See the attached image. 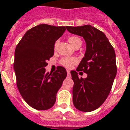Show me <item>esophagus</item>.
Returning <instances> with one entry per match:
<instances>
[{
  "instance_id": "obj_1",
  "label": "esophagus",
  "mask_w": 130,
  "mask_h": 130,
  "mask_svg": "<svg viewBox=\"0 0 130 130\" xmlns=\"http://www.w3.org/2000/svg\"><path fill=\"white\" fill-rule=\"evenodd\" d=\"M67 73H68V75H70V71L69 70H67Z\"/></svg>"
}]
</instances>
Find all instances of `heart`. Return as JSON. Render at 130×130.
<instances>
[{
    "instance_id": "obj_1",
    "label": "heart",
    "mask_w": 130,
    "mask_h": 130,
    "mask_svg": "<svg viewBox=\"0 0 130 130\" xmlns=\"http://www.w3.org/2000/svg\"><path fill=\"white\" fill-rule=\"evenodd\" d=\"M68 41L71 44L72 46H74V45L76 43H77L78 42H82L81 39L77 37H70L68 38ZM57 45H58V42L56 41L55 43V45H54V48H56L57 47ZM78 62V60L76 58H74V57H64L62 58L60 61V63L66 68H72L74 65H75Z\"/></svg>"
}]
</instances>
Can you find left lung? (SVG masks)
<instances>
[{
  "label": "left lung",
  "mask_w": 130,
  "mask_h": 130,
  "mask_svg": "<svg viewBox=\"0 0 130 130\" xmlns=\"http://www.w3.org/2000/svg\"><path fill=\"white\" fill-rule=\"evenodd\" d=\"M70 33L82 37L87 43L84 57L77 71L70 72L74 82L73 104L80 111L91 112L99 108L111 90L117 73L116 53L105 34L91 25L67 26ZM83 71L87 77L79 78Z\"/></svg>",
  "instance_id": "1"
}]
</instances>
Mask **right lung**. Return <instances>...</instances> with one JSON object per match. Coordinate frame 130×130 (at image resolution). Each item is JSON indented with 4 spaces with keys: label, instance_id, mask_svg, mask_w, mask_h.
Instances as JSON below:
<instances>
[{
    "label": "right lung",
    "instance_id": "add662e5",
    "mask_svg": "<svg viewBox=\"0 0 130 130\" xmlns=\"http://www.w3.org/2000/svg\"><path fill=\"white\" fill-rule=\"evenodd\" d=\"M66 27L37 25L27 31L16 46L14 70L21 96L34 109L48 110L67 77L65 68L58 66L53 73L46 72L47 60L54 55V45Z\"/></svg>",
    "mask_w": 130,
    "mask_h": 130
}]
</instances>
